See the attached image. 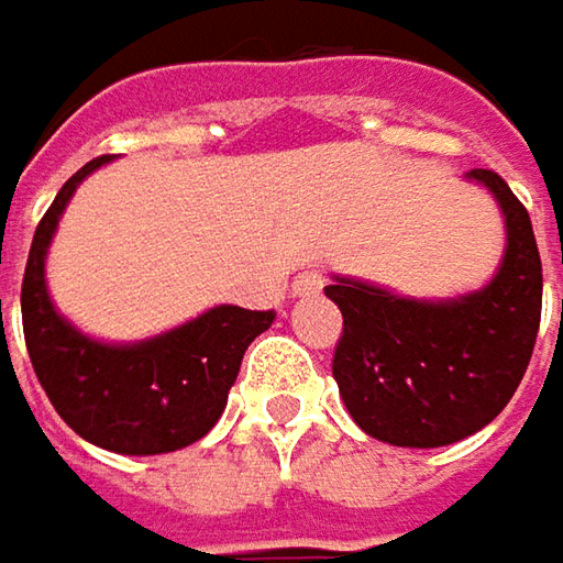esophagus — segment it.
I'll use <instances>...</instances> for the list:
<instances>
[{
	"instance_id": "1",
	"label": "esophagus",
	"mask_w": 563,
	"mask_h": 563,
	"mask_svg": "<svg viewBox=\"0 0 563 563\" xmlns=\"http://www.w3.org/2000/svg\"><path fill=\"white\" fill-rule=\"evenodd\" d=\"M322 285H325V275L319 269H307L291 282V294L294 297H313V294L322 291Z\"/></svg>"
}]
</instances>
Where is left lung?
<instances>
[{
  "instance_id": "8db88e82",
  "label": "left lung",
  "mask_w": 563,
  "mask_h": 563,
  "mask_svg": "<svg viewBox=\"0 0 563 563\" xmlns=\"http://www.w3.org/2000/svg\"><path fill=\"white\" fill-rule=\"evenodd\" d=\"M505 219L495 275L457 297H404L335 275L325 297L344 316L332 376L366 435L398 448H442L486 429L532 357L542 316V260L530 212L501 175L466 172Z\"/></svg>"
}]
</instances>
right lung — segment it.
Wrapping results in <instances>:
<instances>
[{"mask_svg":"<svg viewBox=\"0 0 563 563\" xmlns=\"http://www.w3.org/2000/svg\"><path fill=\"white\" fill-rule=\"evenodd\" d=\"M106 163L112 156L71 175L36 225L21 285L24 341L43 391L80 439L131 457L168 454L219 422L244 351L275 313L219 303L143 341H99L58 313L46 285L49 244L80 181Z\"/></svg>","mask_w":563,"mask_h":563,"instance_id":"add662e5","label":"right lung"}]
</instances>
